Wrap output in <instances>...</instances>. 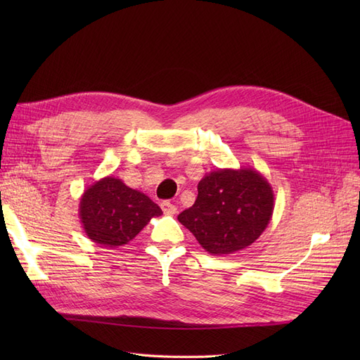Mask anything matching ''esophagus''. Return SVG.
I'll return each instance as SVG.
<instances>
[{
  "mask_svg": "<svg viewBox=\"0 0 360 360\" xmlns=\"http://www.w3.org/2000/svg\"><path fill=\"white\" fill-rule=\"evenodd\" d=\"M160 207H162L163 213H167V214H176L177 213V207L174 205L171 201H163L160 204Z\"/></svg>",
  "mask_w": 360,
  "mask_h": 360,
  "instance_id": "esophagus-1",
  "label": "esophagus"
}]
</instances>
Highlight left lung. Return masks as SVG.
Listing matches in <instances>:
<instances>
[{
  "instance_id": "left-lung-1",
  "label": "left lung",
  "mask_w": 360,
  "mask_h": 360,
  "mask_svg": "<svg viewBox=\"0 0 360 360\" xmlns=\"http://www.w3.org/2000/svg\"><path fill=\"white\" fill-rule=\"evenodd\" d=\"M275 195L252 168L216 169L198 183L195 204L179 221L212 255H230L252 245L267 228Z\"/></svg>"
}]
</instances>
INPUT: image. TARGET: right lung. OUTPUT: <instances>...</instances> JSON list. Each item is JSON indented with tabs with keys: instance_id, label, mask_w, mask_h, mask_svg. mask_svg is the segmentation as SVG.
<instances>
[{
	"instance_id": "add662e5",
	"label": "right lung",
	"mask_w": 360,
	"mask_h": 360,
	"mask_svg": "<svg viewBox=\"0 0 360 360\" xmlns=\"http://www.w3.org/2000/svg\"><path fill=\"white\" fill-rule=\"evenodd\" d=\"M162 210L146 193L115 177H103L85 189L79 201V217L91 242L118 248L127 245Z\"/></svg>"
}]
</instances>
